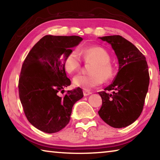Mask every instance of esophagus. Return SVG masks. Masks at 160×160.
I'll return each mask as SVG.
<instances>
[{"label":"esophagus","mask_w":160,"mask_h":160,"mask_svg":"<svg viewBox=\"0 0 160 160\" xmlns=\"http://www.w3.org/2000/svg\"><path fill=\"white\" fill-rule=\"evenodd\" d=\"M92 94L91 92L88 91V90H84L83 91L84 96H88V95H90V94Z\"/></svg>","instance_id":"1"}]
</instances>
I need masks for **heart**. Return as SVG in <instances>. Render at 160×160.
I'll use <instances>...</instances> for the list:
<instances>
[{
	"label": "heart",
	"mask_w": 160,
	"mask_h": 160,
	"mask_svg": "<svg viewBox=\"0 0 160 160\" xmlns=\"http://www.w3.org/2000/svg\"><path fill=\"white\" fill-rule=\"evenodd\" d=\"M91 63L88 72L90 75H78L73 79L75 87L86 90L97 88L109 82L114 77V68L111 63L109 53L101 47H92L72 49L63 56L62 63L67 73L72 74L80 69L82 61Z\"/></svg>",
	"instance_id": "b5f03b06"
}]
</instances>
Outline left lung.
Masks as SVG:
<instances>
[{
	"label": "left lung",
	"instance_id": "obj_1",
	"mask_svg": "<svg viewBox=\"0 0 160 160\" xmlns=\"http://www.w3.org/2000/svg\"><path fill=\"white\" fill-rule=\"evenodd\" d=\"M99 39L112 46L119 66L113 82L99 92L102 105L98 113L110 126L124 128L142 113L150 82L148 63L138 48L120 35Z\"/></svg>",
	"mask_w": 160,
	"mask_h": 160
}]
</instances>
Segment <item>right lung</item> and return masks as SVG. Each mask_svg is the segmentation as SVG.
I'll use <instances>...</instances> for the list:
<instances>
[{
	"label": "right lung",
	"mask_w": 160,
	"mask_h": 160,
	"mask_svg": "<svg viewBox=\"0 0 160 160\" xmlns=\"http://www.w3.org/2000/svg\"><path fill=\"white\" fill-rule=\"evenodd\" d=\"M82 40L78 36L46 35L35 44L22 66L19 96L27 118L35 128L47 133L58 132L69 123L72 108L82 98L80 88L67 91L70 85L62 59Z\"/></svg>",
	"instance_id": "right-lung-1"
}]
</instances>
